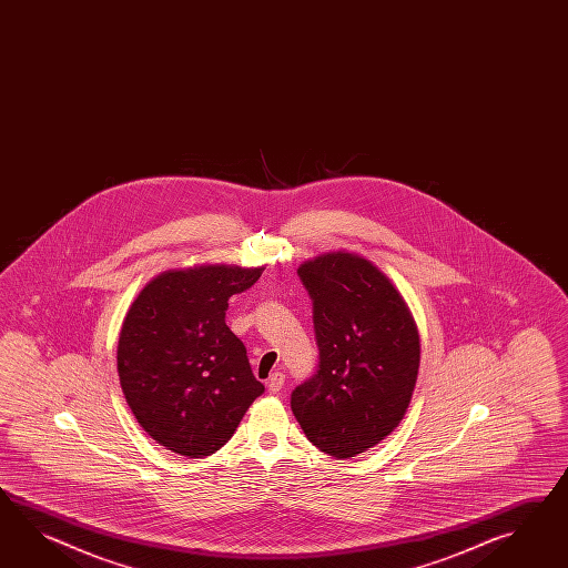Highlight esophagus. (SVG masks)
Here are the masks:
<instances>
[{
	"mask_svg": "<svg viewBox=\"0 0 568 568\" xmlns=\"http://www.w3.org/2000/svg\"><path fill=\"white\" fill-rule=\"evenodd\" d=\"M285 384V375L281 374V372H275V374H271L268 377V382H266V386H268V392H273V394H277L278 389L283 387Z\"/></svg>",
	"mask_w": 568,
	"mask_h": 568,
	"instance_id": "esophagus-1",
	"label": "esophagus"
}]
</instances>
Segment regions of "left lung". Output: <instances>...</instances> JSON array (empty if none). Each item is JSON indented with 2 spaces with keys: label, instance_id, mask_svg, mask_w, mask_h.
Returning <instances> with one entry per match:
<instances>
[{
  "label": "left lung",
  "instance_id": "8db88e82",
  "mask_svg": "<svg viewBox=\"0 0 568 568\" xmlns=\"http://www.w3.org/2000/svg\"><path fill=\"white\" fill-rule=\"evenodd\" d=\"M297 275L312 300L318 367L291 392V410L320 452L359 456L410 404L420 361L415 320L389 278L357 254H322Z\"/></svg>",
  "mask_w": 568,
  "mask_h": 568
}]
</instances>
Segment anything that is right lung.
I'll return each mask as SVG.
<instances>
[{"label": "right lung", "mask_w": 568, "mask_h": 568, "mask_svg": "<svg viewBox=\"0 0 568 568\" xmlns=\"http://www.w3.org/2000/svg\"><path fill=\"white\" fill-rule=\"evenodd\" d=\"M261 273L225 264L168 271L126 312L116 348L126 404L143 430L174 454L222 449L264 392L246 346L225 324L227 300Z\"/></svg>", "instance_id": "1"}]
</instances>
